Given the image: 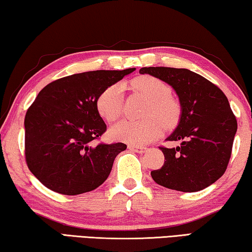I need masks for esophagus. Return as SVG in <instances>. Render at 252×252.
I'll return each mask as SVG.
<instances>
[{
  "instance_id": "esophagus-1",
  "label": "esophagus",
  "mask_w": 252,
  "mask_h": 252,
  "mask_svg": "<svg viewBox=\"0 0 252 252\" xmlns=\"http://www.w3.org/2000/svg\"><path fill=\"white\" fill-rule=\"evenodd\" d=\"M127 148H129L131 151H134V152H138V153H143V152H146L148 150L146 147L134 146V144H130V146H127Z\"/></svg>"
}]
</instances>
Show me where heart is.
I'll list each match as a JSON object with an SVG mask.
<instances>
[{
  "mask_svg": "<svg viewBox=\"0 0 252 252\" xmlns=\"http://www.w3.org/2000/svg\"><path fill=\"white\" fill-rule=\"evenodd\" d=\"M134 87L143 93L151 104L146 112L148 119L143 121L125 120L111 127L110 135L114 140L134 146L153 141L162 133V123L165 126L176 125L179 119V106L171 99L170 85L151 75H143L136 79ZM123 84L116 83L105 88L97 96L95 105L100 116L106 121L113 122L122 113Z\"/></svg>",
  "mask_w": 252,
  "mask_h": 252,
  "instance_id": "b5f03b06",
  "label": "heart"
}]
</instances>
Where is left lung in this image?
<instances>
[{
	"instance_id": "8db88e82",
	"label": "left lung",
	"mask_w": 252,
	"mask_h": 252,
	"mask_svg": "<svg viewBox=\"0 0 252 252\" xmlns=\"http://www.w3.org/2000/svg\"><path fill=\"white\" fill-rule=\"evenodd\" d=\"M139 72L171 85L181 106L178 126L167 138L180 146L160 148L164 163L151 171L152 179L182 192L211 186L227 169L237 132L227 96L217 85L188 69L150 66Z\"/></svg>"
}]
</instances>
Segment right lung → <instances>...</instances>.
Returning a JSON list of instances; mask_svg holds the SVG:
<instances>
[{
	"instance_id": "obj_1",
	"label": "right lung",
	"mask_w": 252,
	"mask_h": 252,
	"mask_svg": "<svg viewBox=\"0 0 252 252\" xmlns=\"http://www.w3.org/2000/svg\"><path fill=\"white\" fill-rule=\"evenodd\" d=\"M135 69L97 70L44 87L24 119L25 160L37 180L55 192L75 195L101 186L126 146L95 144L106 125L96 110L100 93Z\"/></svg>"
}]
</instances>
